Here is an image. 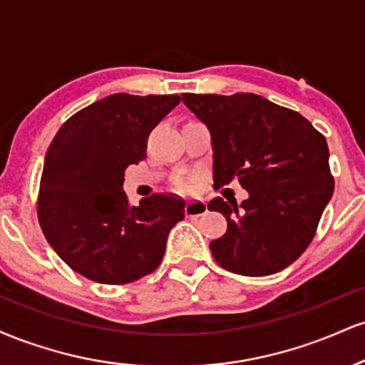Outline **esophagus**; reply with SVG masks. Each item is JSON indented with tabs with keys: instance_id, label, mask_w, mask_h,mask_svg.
Segmentation results:
<instances>
[{
	"instance_id": "1",
	"label": "esophagus",
	"mask_w": 365,
	"mask_h": 365,
	"mask_svg": "<svg viewBox=\"0 0 365 365\" xmlns=\"http://www.w3.org/2000/svg\"><path fill=\"white\" fill-rule=\"evenodd\" d=\"M207 206L204 200H188L187 206H185V215L188 217H197V216H202L206 215Z\"/></svg>"
}]
</instances>
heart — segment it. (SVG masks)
I'll return each instance as SVG.
<instances>
[{
	"label": "heart",
	"instance_id": "1",
	"mask_svg": "<svg viewBox=\"0 0 365 365\" xmlns=\"http://www.w3.org/2000/svg\"><path fill=\"white\" fill-rule=\"evenodd\" d=\"M173 187L177 188L178 192H188L192 190V180L188 177H178L173 180Z\"/></svg>",
	"mask_w": 365,
	"mask_h": 365
}]
</instances>
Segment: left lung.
I'll use <instances>...</instances> for the list:
<instances>
[{
    "mask_svg": "<svg viewBox=\"0 0 365 365\" xmlns=\"http://www.w3.org/2000/svg\"><path fill=\"white\" fill-rule=\"evenodd\" d=\"M211 132L215 187L238 180L249 199L216 197L207 209L226 217V233L209 244L232 273L267 276L290 266L316 235L334 178L324 135L300 113L257 94H182Z\"/></svg>",
    "mask_w": 365,
    "mask_h": 365,
    "instance_id": "obj_1",
    "label": "left lung"
}]
</instances>
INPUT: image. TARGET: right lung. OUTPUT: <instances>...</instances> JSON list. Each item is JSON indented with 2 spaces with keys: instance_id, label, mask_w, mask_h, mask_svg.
<instances>
[{
  "instance_id": "right-lung-1",
  "label": "right lung",
  "mask_w": 365,
  "mask_h": 365,
  "mask_svg": "<svg viewBox=\"0 0 365 365\" xmlns=\"http://www.w3.org/2000/svg\"><path fill=\"white\" fill-rule=\"evenodd\" d=\"M180 96L111 94L70 116L46 153L37 217L54 252L96 283L125 284L161 264L180 197L153 194L130 206L125 168L145 159L153 128Z\"/></svg>"
}]
</instances>
